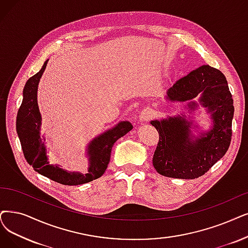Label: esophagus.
I'll list each match as a JSON object with an SVG mask.
<instances>
[{"label": "esophagus", "instance_id": "obj_1", "mask_svg": "<svg viewBox=\"0 0 248 248\" xmlns=\"http://www.w3.org/2000/svg\"><path fill=\"white\" fill-rule=\"evenodd\" d=\"M153 117L152 115V112L146 110V108H144V110H141L140 113V122H148L151 120V118Z\"/></svg>", "mask_w": 248, "mask_h": 248}]
</instances>
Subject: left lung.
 <instances>
[{"mask_svg":"<svg viewBox=\"0 0 248 248\" xmlns=\"http://www.w3.org/2000/svg\"><path fill=\"white\" fill-rule=\"evenodd\" d=\"M202 93L201 102L213 112L214 128L190 141V125L182 117L152 121L158 132L153 165L158 174L179 179H195L205 174L227 153L231 143L234 106L225 75L203 65L177 80L168 96L185 102ZM190 108L195 103L189 104Z\"/></svg>","mask_w":248,"mask_h":248,"instance_id":"1","label":"left lung"}]
</instances>
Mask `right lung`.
Wrapping results in <instances>:
<instances>
[{
	"mask_svg": "<svg viewBox=\"0 0 248 248\" xmlns=\"http://www.w3.org/2000/svg\"><path fill=\"white\" fill-rule=\"evenodd\" d=\"M47 61L35 75L27 80L23 90V100L19 108L16 118V130L24 157L27 163L32 166L34 171L49 179L63 185H79L91 182L100 178L107 170L110 163L111 152L114 143L119 138L129 132L133 126L130 122L119 123L112 130L93 140L88 145L90 155V170L85 175L79 173H68L57 166L48 165L46 155L45 144L39 136L41 114L38 111L36 92L38 81L41 79Z\"/></svg>",
	"mask_w": 248,
	"mask_h": 248,
	"instance_id": "add662e5",
	"label": "right lung"
}]
</instances>
